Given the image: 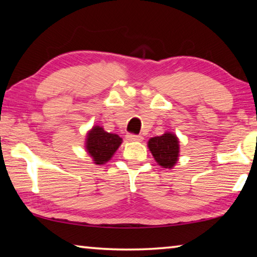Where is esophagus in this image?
Wrapping results in <instances>:
<instances>
[{
    "label": "esophagus",
    "mask_w": 257,
    "mask_h": 257,
    "mask_svg": "<svg viewBox=\"0 0 257 257\" xmlns=\"http://www.w3.org/2000/svg\"><path fill=\"white\" fill-rule=\"evenodd\" d=\"M127 139L130 142H141L143 141V137L141 135H135V134H128L127 135Z\"/></svg>",
    "instance_id": "obj_1"
}]
</instances>
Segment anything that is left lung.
<instances>
[{
  "mask_svg": "<svg viewBox=\"0 0 257 257\" xmlns=\"http://www.w3.org/2000/svg\"><path fill=\"white\" fill-rule=\"evenodd\" d=\"M149 149L161 167L171 169L177 163L179 156V142L173 134L167 133L162 136L151 138Z\"/></svg>",
  "mask_w": 257,
  "mask_h": 257,
  "instance_id": "left-lung-1",
  "label": "left lung"
}]
</instances>
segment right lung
I'll list each match as a JSON object with an SVG mask.
<instances>
[{"instance_id": "right-lung-1", "label": "right lung", "mask_w": 257, "mask_h": 257, "mask_svg": "<svg viewBox=\"0 0 257 257\" xmlns=\"http://www.w3.org/2000/svg\"><path fill=\"white\" fill-rule=\"evenodd\" d=\"M86 149L94 159L95 164H103L112 158L122 143L118 135L104 132L99 125H95L87 135Z\"/></svg>"}]
</instances>
